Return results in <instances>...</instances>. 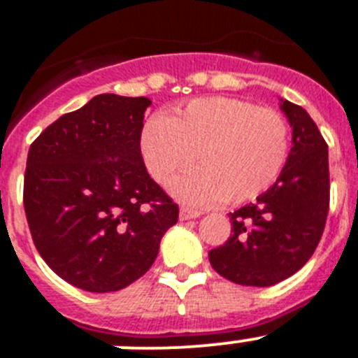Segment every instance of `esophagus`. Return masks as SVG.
Instances as JSON below:
<instances>
[{"mask_svg":"<svg viewBox=\"0 0 358 358\" xmlns=\"http://www.w3.org/2000/svg\"><path fill=\"white\" fill-rule=\"evenodd\" d=\"M201 215H202L201 211H195V209H189V208H181V211H179V218H181V220L199 218Z\"/></svg>","mask_w":358,"mask_h":358,"instance_id":"obj_1","label":"esophagus"}]
</instances>
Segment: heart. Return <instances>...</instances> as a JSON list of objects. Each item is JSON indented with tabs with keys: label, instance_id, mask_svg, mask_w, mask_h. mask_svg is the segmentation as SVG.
<instances>
[{
	"label": "heart",
	"instance_id": "1",
	"mask_svg": "<svg viewBox=\"0 0 358 358\" xmlns=\"http://www.w3.org/2000/svg\"><path fill=\"white\" fill-rule=\"evenodd\" d=\"M140 147L159 185L195 163L199 170L172 186L193 206L243 204L266 192L289 156V127L273 108L234 97H204L170 117L143 124Z\"/></svg>",
	"mask_w": 358,
	"mask_h": 358
}]
</instances>
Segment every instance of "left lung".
<instances>
[{"instance_id":"1","label":"left lung","mask_w":358,"mask_h":358,"mask_svg":"<svg viewBox=\"0 0 358 358\" xmlns=\"http://www.w3.org/2000/svg\"><path fill=\"white\" fill-rule=\"evenodd\" d=\"M293 147L278 179L257 202L231 213L232 236L209 252L216 273L241 286L268 287L296 273L323 236L330 206L329 145L298 104H280Z\"/></svg>"}]
</instances>
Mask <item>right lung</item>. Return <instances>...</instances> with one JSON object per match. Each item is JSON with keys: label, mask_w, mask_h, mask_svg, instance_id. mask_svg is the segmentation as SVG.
I'll list each match as a JSON object with an SVG mask.
<instances>
[{"label": "right lung", "mask_w": 358, "mask_h": 358, "mask_svg": "<svg viewBox=\"0 0 358 358\" xmlns=\"http://www.w3.org/2000/svg\"><path fill=\"white\" fill-rule=\"evenodd\" d=\"M149 104L101 94L29 147L22 192L29 232L48 266L80 289L110 293L138 280L179 218L143 163Z\"/></svg>", "instance_id": "obj_1"}]
</instances>
